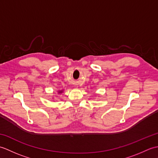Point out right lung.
Wrapping results in <instances>:
<instances>
[{"label":"right lung","instance_id":"add662e5","mask_svg":"<svg viewBox=\"0 0 158 158\" xmlns=\"http://www.w3.org/2000/svg\"><path fill=\"white\" fill-rule=\"evenodd\" d=\"M63 92H64V90H63V89L58 90V94H62Z\"/></svg>","mask_w":158,"mask_h":158}]
</instances>
